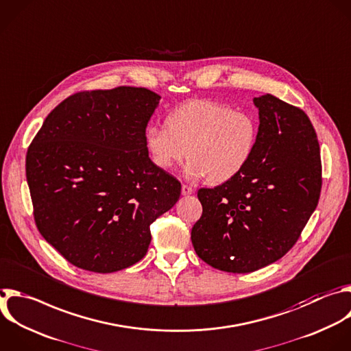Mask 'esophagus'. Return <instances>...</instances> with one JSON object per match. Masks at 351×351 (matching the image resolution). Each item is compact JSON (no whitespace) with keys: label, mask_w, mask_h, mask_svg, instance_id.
<instances>
[{"label":"esophagus","mask_w":351,"mask_h":351,"mask_svg":"<svg viewBox=\"0 0 351 351\" xmlns=\"http://www.w3.org/2000/svg\"><path fill=\"white\" fill-rule=\"evenodd\" d=\"M193 187H190V186H187V184H183L182 186V194L183 195H190V194H193Z\"/></svg>","instance_id":"esophagus-1"}]
</instances>
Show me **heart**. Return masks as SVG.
<instances>
[{
  "mask_svg": "<svg viewBox=\"0 0 351 351\" xmlns=\"http://www.w3.org/2000/svg\"><path fill=\"white\" fill-rule=\"evenodd\" d=\"M165 124L146 131L150 158L160 169L171 171L189 154V179L208 176L212 183H224L247 167L256 147L254 117L213 100L186 101L169 112Z\"/></svg>",
  "mask_w": 351,
  "mask_h": 351,
  "instance_id": "b5f03b06",
  "label": "heart"
}]
</instances>
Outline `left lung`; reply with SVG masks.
I'll list each match as a JSON object with an SVG mask.
<instances>
[{"instance_id": "left-lung-1", "label": "left lung", "mask_w": 351, "mask_h": 351, "mask_svg": "<svg viewBox=\"0 0 351 351\" xmlns=\"http://www.w3.org/2000/svg\"><path fill=\"white\" fill-rule=\"evenodd\" d=\"M247 167L199 189L202 215L191 228L195 254L227 273H251L281 259L298 241L321 193L319 145L303 110L267 93Z\"/></svg>"}]
</instances>
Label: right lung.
Masks as SVG:
<instances>
[{
    "label": "right lung",
    "instance_id": "obj_1",
    "mask_svg": "<svg viewBox=\"0 0 351 351\" xmlns=\"http://www.w3.org/2000/svg\"><path fill=\"white\" fill-rule=\"evenodd\" d=\"M160 99L135 86L74 93L48 114L27 150L37 228L82 270L138 263L150 224L180 197V182L156 167L146 147Z\"/></svg>",
    "mask_w": 351,
    "mask_h": 351
}]
</instances>
